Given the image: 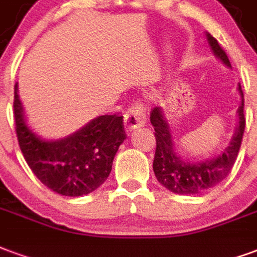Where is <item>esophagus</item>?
<instances>
[{"label":"esophagus","instance_id":"esophagus-1","mask_svg":"<svg viewBox=\"0 0 257 257\" xmlns=\"http://www.w3.org/2000/svg\"><path fill=\"white\" fill-rule=\"evenodd\" d=\"M145 120H147V109L141 102L133 104L124 113V126H126L127 131L144 126Z\"/></svg>","mask_w":257,"mask_h":257}]
</instances>
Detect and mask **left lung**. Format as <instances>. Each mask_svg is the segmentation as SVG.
Listing matches in <instances>:
<instances>
[{"label":"left lung","instance_id":"1","mask_svg":"<svg viewBox=\"0 0 257 257\" xmlns=\"http://www.w3.org/2000/svg\"><path fill=\"white\" fill-rule=\"evenodd\" d=\"M207 38L213 53L227 67H231L227 54L220 48L218 41L213 38L211 34H207ZM238 90L242 97L241 105L238 108L239 124L233 140L230 142V147L213 160L196 163V164L182 162L174 152L167 120L163 116L162 109L156 106L151 110V123L155 128V137H156L153 171H155L157 181L162 183L164 188L178 194H197V193L205 192L208 189L215 188L218 183L222 182L224 178L227 177L235 163V159L238 156L245 131L244 93H242L241 85H238Z\"/></svg>","mask_w":257,"mask_h":257}]
</instances>
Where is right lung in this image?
Wrapping results in <instances>:
<instances>
[{"mask_svg": "<svg viewBox=\"0 0 257 257\" xmlns=\"http://www.w3.org/2000/svg\"><path fill=\"white\" fill-rule=\"evenodd\" d=\"M13 117L19 147L45 186L61 196L78 197L100 188L109 177L116 152L126 140L123 116H98L82 130L60 141H42L24 121L15 85Z\"/></svg>", "mask_w": 257, "mask_h": 257, "instance_id": "right-lung-1", "label": "right lung"}]
</instances>
